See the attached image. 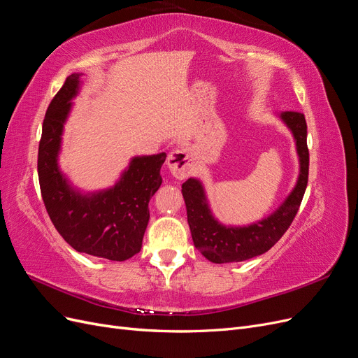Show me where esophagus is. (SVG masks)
<instances>
[{
	"mask_svg": "<svg viewBox=\"0 0 358 358\" xmlns=\"http://www.w3.org/2000/svg\"><path fill=\"white\" fill-rule=\"evenodd\" d=\"M167 167L176 179H187L192 175V171L196 170V161H194V155L191 154V150L185 148H179L170 152L167 158Z\"/></svg>",
	"mask_w": 358,
	"mask_h": 358,
	"instance_id": "34e87169",
	"label": "esophagus"
}]
</instances>
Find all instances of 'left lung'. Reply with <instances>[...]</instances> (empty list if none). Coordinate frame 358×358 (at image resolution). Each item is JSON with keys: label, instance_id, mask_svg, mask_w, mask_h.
Returning a JSON list of instances; mask_svg holds the SVG:
<instances>
[{"label": "left lung", "instance_id": "8db88e82", "mask_svg": "<svg viewBox=\"0 0 358 358\" xmlns=\"http://www.w3.org/2000/svg\"><path fill=\"white\" fill-rule=\"evenodd\" d=\"M279 119L294 137L299 155V178L279 208L266 218L248 225H225L215 218L203 183L189 178L182 185L192 242L212 263H237L267 252L288 230L305 196L309 175L308 127L300 112H280Z\"/></svg>", "mask_w": 358, "mask_h": 358}]
</instances>
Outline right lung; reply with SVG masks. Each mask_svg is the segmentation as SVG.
Returning <instances> with one entry per match:
<instances>
[{"instance_id":"obj_1","label":"right lung","mask_w":358,"mask_h":358,"mask_svg":"<svg viewBox=\"0 0 358 358\" xmlns=\"http://www.w3.org/2000/svg\"><path fill=\"white\" fill-rule=\"evenodd\" d=\"M79 73L70 74L53 96L38 145V182L46 210L58 233L76 251L125 262L142 249L149 200L162 183L166 154L133 157L113 187L83 192L59 169L64 125L80 91Z\"/></svg>"}]
</instances>
